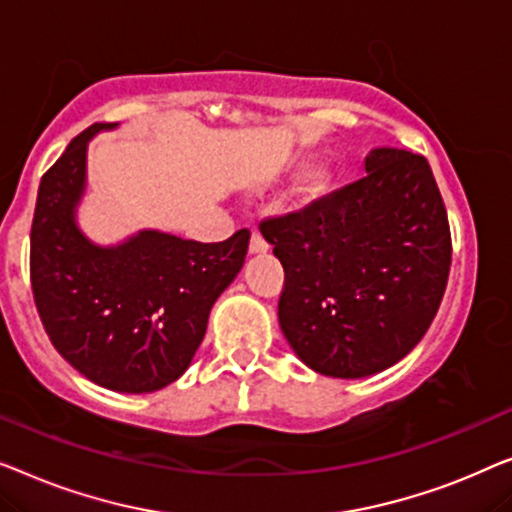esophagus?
<instances>
[{"label": "esophagus", "instance_id": "34e87169", "mask_svg": "<svg viewBox=\"0 0 512 512\" xmlns=\"http://www.w3.org/2000/svg\"><path fill=\"white\" fill-rule=\"evenodd\" d=\"M248 253H250V255H264V253H269V243H266L259 234H253V236H250Z\"/></svg>", "mask_w": 512, "mask_h": 512}]
</instances>
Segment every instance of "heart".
<instances>
[{
	"label": "heart",
	"mask_w": 512,
	"mask_h": 512,
	"mask_svg": "<svg viewBox=\"0 0 512 512\" xmlns=\"http://www.w3.org/2000/svg\"><path fill=\"white\" fill-rule=\"evenodd\" d=\"M329 181H331L329 171L325 167H320V164H313V167L304 169L292 185L290 204L297 208H306L315 204V201L329 190Z\"/></svg>",
	"instance_id": "b5f03b06"
}]
</instances>
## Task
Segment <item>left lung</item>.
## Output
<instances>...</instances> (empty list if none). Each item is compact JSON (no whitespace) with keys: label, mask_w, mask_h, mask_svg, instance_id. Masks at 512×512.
I'll return each instance as SVG.
<instances>
[{"label":"left lung","mask_w":512,"mask_h":512,"mask_svg":"<svg viewBox=\"0 0 512 512\" xmlns=\"http://www.w3.org/2000/svg\"><path fill=\"white\" fill-rule=\"evenodd\" d=\"M259 229L285 269L280 329L315 373L366 378L390 369L436 318L452 246L422 155L373 148L357 183Z\"/></svg>","instance_id":"1"}]
</instances>
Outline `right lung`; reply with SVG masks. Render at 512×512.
<instances>
[{
    "instance_id": "1",
    "label": "right lung",
    "mask_w": 512,
    "mask_h": 512,
    "mask_svg": "<svg viewBox=\"0 0 512 512\" xmlns=\"http://www.w3.org/2000/svg\"><path fill=\"white\" fill-rule=\"evenodd\" d=\"M118 122L76 136L41 178L30 236L32 290L43 329L78 373L113 392H157L183 376L208 313L239 276L250 232L222 243L141 229L95 243L78 225L88 190V143Z\"/></svg>"
}]
</instances>
